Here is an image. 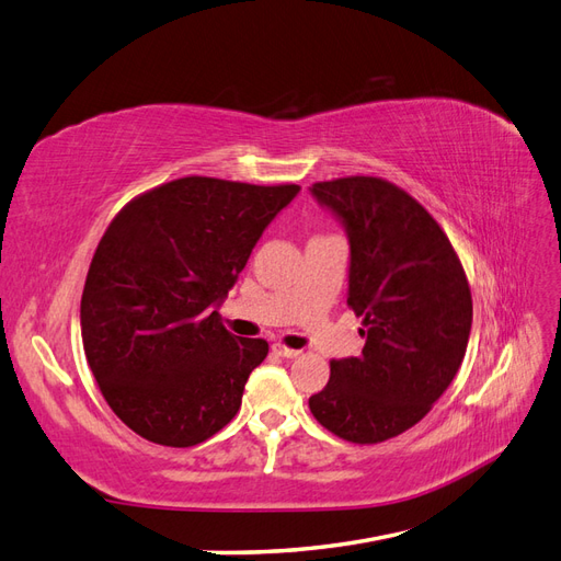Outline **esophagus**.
Wrapping results in <instances>:
<instances>
[{
  "mask_svg": "<svg viewBox=\"0 0 561 561\" xmlns=\"http://www.w3.org/2000/svg\"><path fill=\"white\" fill-rule=\"evenodd\" d=\"M271 351H274L276 355H280V358H297V355L301 353V351H297V348H287V346H283V344H274V346H271Z\"/></svg>",
  "mask_w": 561,
  "mask_h": 561,
  "instance_id": "1",
  "label": "esophagus"
}]
</instances>
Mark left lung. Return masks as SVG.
I'll return each instance as SVG.
<instances>
[{
	"mask_svg": "<svg viewBox=\"0 0 561 561\" xmlns=\"http://www.w3.org/2000/svg\"><path fill=\"white\" fill-rule=\"evenodd\" d=\"M313 198L348 236V307L363 318L360 355L332 360L309 398L320 426L377 445L431 412L463 363L470 287L447 233L400 186L381 178L316 182Z\"/></svg>",
	"mask_w": 561,
	"mask_h": 561,
	"instance_id": "obj_1",
	"label": "left lung"
}]
</instances>
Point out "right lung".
Returning <instances> with one entry per match:
<instances>
[{"mask_svg": "<svg viewBox=\"0 0 561 561\" xmlns=\"http://www.w3.org/2000/svg\"><path fill=\"white\" fill-rule=\"evenodd\" d=\"M301 186L165 182L118 213L81 295V339L112 412L165 447H194L241 407L264 339L231 334L217 307Z\"/></svg>", "mask_w": 561, "mask_h": 561, "instance_id": "right-lung-1", "label": "right lung"}]
</instances>
